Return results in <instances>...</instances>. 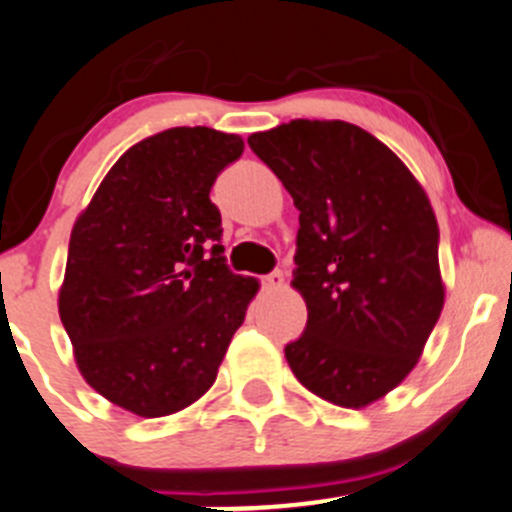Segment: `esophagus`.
<instances>
[{
    "label": "esophagus",
    "mask_w": 512,
    "mask_h": 512,
    "mask_svg": "<svg viewBox=\"0 0 512 512\" xmlns=\"http://www.w3.org/2000/svg\"><path fill=\"white\" fill-rule=\"evenodd\" d=\"M283 286V273L281 271H273L261 276V288L263 291H276V288Z\"/></svg>",
    "instance_id": "1"
}]
</instances>
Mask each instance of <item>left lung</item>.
Here are the masks:
<instances>
[{"label":"left lung","instance_id":"8db88e82","mask_svg":"<svg viewBox=\"0 0 512 512\" xmlns=\"http://www.w3.org/2000/svg\"><path fill=\"white\" fill-rule=\"evenodd\" d=\"M298 209L293 286L308 321L286 343L316 396L363 408L421 358L443 308L438 221L383 141L348 121L296 119L249 136Z\"/></svg>","mask_w":512,"mask_h":512}]
</instances>
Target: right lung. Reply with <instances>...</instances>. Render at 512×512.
Returning a JSON list of instances; mask_svg holds the SVG:
<instances>
[{"instance_id":"add662e5","label":"right lung","mask_w":512,"mask_h":512,"mask_svg":"<svg viewBox=\"0 0 512 512\" xmlns=\"http://www.w3.org/2000/svg\"><path fill=\"white\" fill-rule=\"evenodd\" d=\"M244 154L236 134L174 126L111 166L69 239L59 316L96 393L141 418L216 381L256 278L229 268L209 194Z\"/></svg>"}]
</instances>
